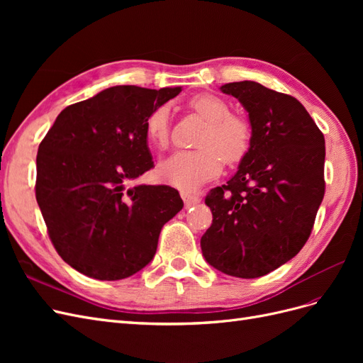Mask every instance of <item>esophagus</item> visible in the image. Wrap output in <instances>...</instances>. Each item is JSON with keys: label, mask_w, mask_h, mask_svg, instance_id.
Masks as SVG:
<instances>
[{"label": "esophagus", "mask_w": 363, "mask_h": 363, "mask_svg": "<svg viewBox=\"0 0 363 363\" xmlns=\"http://www.w3.org/2000/svg\"><path fill=\"white\" fill-rule=\"evenodd\" d=\"M182 199H183L186 207L195 206V204H199V203L201 201L200 196H196V195H194V194H191V192H182Z\"/></svg>", "instance_id": "1"}]
</instances>
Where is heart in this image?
<instances>
[{"instance_id":"obj_1","label":"heart","mask_w":363,"mask_h":363,"mask_svg":"<svg viewBox=\"0 0 363 363\" xmlns=\"http://www.w3.org/2000/svg\"><path fill=\"white\" fill-rule=\"evenodd\" d=\"M191 107L200 115L207 127L199 140L201 150L175 152L159 167L160 177L182 191L196 189L203 183L218 177L223 169V160L235 164L250 151L252 130L250 121L236 113H230V104L213 94H200L191 100ZM171 112L169 107L159 106L145 121V131L150 142L159 150L169 145Z\"/></svg>"}]
</instances>
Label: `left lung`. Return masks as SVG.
I'll return each mask as SVG.
<instances>
[{
	"label": "left lung",
	"mask_w": 363,
	"mask_h": 363,
	"mask_svg": "<svg viewBox=\"0 0 363 363\" xmlns=\"http://www.w3.org/2000/svg\"><path fill=\"white\" fill-rule=\"evenodd\" d=\"M248 112V155L206 196L213 221L201 238L208 265L256 279L296 256L324 199L325 140L296 98L256 82L221 86Z\"/></svg>",
	"instance_id": "obj_1"
}]
</instances>
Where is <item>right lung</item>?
Masks as SVG:
<instances>
[{"label": "right lung", "mask_w": 363, "mask_h": 363, "mask_svg": "<svg viewBox=\"0 0 363 363\" xmlns=\"http://www.w3.org/2000/svg\"><path fill=\"white\" fill-rule=\"evenodd\" d=\"M182 87L113 86L63 108L39 145L36 200L51 242L96 280L145 268L183 201L171 186L127 183L152 168L145 121Z\"/></svg>", "instance_id": "right-lung-1"}]
</instances>
